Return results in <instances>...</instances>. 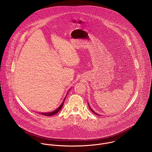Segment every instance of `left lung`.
I'll return each mask as SVG.
<instances>
[{
    "label": "left lung",
    "mask_w": 152,
    "mask_h": 152,
    "mask_svg": "<svg viewBox=\"0 0 152 152\" xmlns=\"http://www.w3.org/2000/svg\"><path fill=\"white\" fill-rule=\"evenodd\" d=\"M88 106H89V108H90V109H91V111H92V112H93V113H95V115H99V116H100V115H99V114H98V113H96V112H94V110H92V109H91V107H90V106H89V104H88Z\"/></svg>",
    "instance_id": "obj_1"
}]
</instances>
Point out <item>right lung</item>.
Returning <instances> with one entry per match:
<instances>
[{
	"mask_svg": "<svg viewBox=\"0 0 152 152\" xmlns=\"http://www.w3.org/2000/svg\"><path fill=\"white\" fill-rule=\"evenodd\" d=\"M70 89H71V88L69 89V91H68V92H67V94H66V96H65V97L64 98V99L63 102L61 103V104L60 105V107H59L58 108L55 109V110H53V111L49 112H39V113H40V114H42V115H44V116H53V115H56V113H57L60 110V109H61V108L63 107V104H64V101H65V98H66V96L68 93L69 92V91H70Z\"/></svg>",
	"mask_w": 152,
	"mask_h": 152,
	"instance_id": "1",
	"label": "right lung"
}]
</instances>
